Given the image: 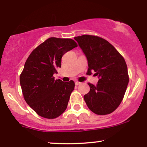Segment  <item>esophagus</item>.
<instances>
[{"instance_id": "esophagus-1", "label": "esophagus", "mask_w": 147, "mask_h": 147, "mask_svg": "<svg viewBox=\"0 0 147 147\" xmlns=\"http://www.w3.org/2000/svg\"><path fill=\"white\" fill-rule=\"evenodd\" d=\"M81 84H82V83H81V82H77H77H75V85H76V86L80 85Z\"/></svg>"}]
</instances>
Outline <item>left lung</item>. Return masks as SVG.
I'll return each instance as SVG.
<instances>
[{
    "label": "left lung",
    "instance_id": "left-lung-1",
    "mask_svg": "<svg viewBox=\"0 0 147 147\" xmlns=\"http://www.w3.org/2000/svg\"><path fill=\"white\" fill-rule=\"evenodd\" d=\"M88 60L87 74L98 76L96 86L88 83L90 91L84 98L94 113H113L124 98L129 77L124 57L104 38L93 35L75 37Z\"/></svg>",
    "mask_w": 147,
    "mask_h": 147
}]
</instances>
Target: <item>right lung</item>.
Wrapping results in <instances>:
<instances>
[{"instance_id":"1","label":"right lung","mask_w":147,"mask_h":147,"mask_svg":"<svg viewBox=\"0 0 147 147\" xmlns=\"http://www.w3.org/2000/svg\"><path fill=\"white\" fill-rule=\"evenodd\" d=\"M77 47L71 38L50 37L36 47L25 61L20 84L25 102L41 117L55 119L66 109L75 82L55 79L61 58Z\"/></svg>"}]
</instances>
